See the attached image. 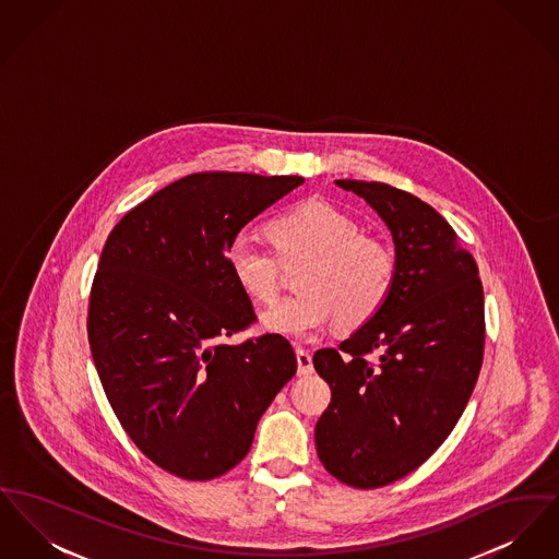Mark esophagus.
<instances>
[{
  "mask_svg": "<svg viewBox=\"0 0 559 559\" xmlns=\"http://www.w3.org/2000/svg\"><path fill=\"white\" fill-rule=\"evenodd\" d=\"M297 359V373L299 376H306V373H312V355L306 350V348H296Z\"/></svg>",
  "mask_w": 559,
  "mask_h": 559,
  "instance_id": "obj_1",
  "label": "esophagus"
}]
</instances>
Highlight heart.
<instances>
[{
  "label": "heart",
  "instance_id": "1",
  "mask_svg": "<svg viewBox=\"0 0 559 559\" xmlns=\"http://www.w3.org/2000/svg\"><path fill=\"white\" fill-rule=\"evenodd\" d=\"M274 245L260 247L236 236L228 247L231 278L245 296L272 301L278 294L281 263L306 260L297 296L283 297L262 312V328L306 340L337 319L342 329L369 323L391 297L396 274L393 249L369 234L342 209L310 198L267 224Z\"/></svg>",
  "mask_w": 559,
  "mask_h": 559
}]
</instances>
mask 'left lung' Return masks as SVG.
Returning <instances> with one entry per match:
<instances>
[{
	"mask_svg": "<svg viewBox=\"0 0 559 559\" xmlns=\"http://www.w3.org/2000/svg\"><path fill=\"white\" fill-rule=\"evenodd\" d=\"M335 186L361 197L394 242L384 308L337 350L314 353L331 389L317 454L342 484L371 490L409 475L456 427L484 361V287L473 255L430 204L378 181Z\"/></svg>",
	"mask_w": 559,
	"mask_h": 559,
	"instance_id": "1",
	"label": "left lung"
}]
</instances>
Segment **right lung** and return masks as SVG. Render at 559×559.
Returning a JSON list of instances; mask_svg holds the SVG:
<instances>
[{
	"label": "right lung",
	"instance_id": "obj_1",
	"mask_svg": "<svg viewBox=\"0 0 559 559\" xmlns=\"http://www.w3.org/2000/svg\"><path fill=\"white\" fill-rule=\"evenodd\" d=\"M301 183L194 173L107 236L91 289V353L134 445L181 479H215L245 459L263 412L296 376L278 333L226 344L255 321L226 255L238 231Z\"/></svg>",
	"mask_w": 559,
	"mask_h": 559
}]
</instances>
